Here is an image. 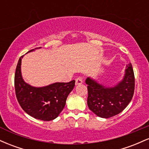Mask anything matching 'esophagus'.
I'll use <instances>...</instances> for the list:
<instances>
[{"instance_id":"esophagus-1","label":"esophagus","mask_w":149,"mask_h":149,"mask_svg":"<svg viewBox=\"0 0 149 149\" xmlns=\"http://www.w3.org/2000/svg\"><path fill=\"white\" fill-rule=\"evenodd\" d=\"M83 83V80H82V78L80 77H78V78L76 79V85H80Z\"/></svg>"}]
</instances>
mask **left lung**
<instances>
[{
    "mask_svg": "<svg viewBox=\"0 0 149 149\" xmlns=\"http://www.w3.org/2000/svg\"><path fill=\"white\" fill-rule=\"evenodd\" d=\"M88 106L97 116L109 118L118 115L125 109L134 92V74L132 66H126L123 79L113 88H107L88 78Z\"/></svg>",
    "mask_w": 149,
    "mask_h": 149,
    "instance_id": "1",
    "label": "left lung"
}]
</instances>
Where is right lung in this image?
Listing matches in <instances>:
<instances>
[{
	"mask_svg": "<svg viewBox=\"0 0 149 149\" xmlns=\"http://www.w3.org/2000/svg\"><path fill=\"white\" fill-rule=\"evenodd\" d=\"M33 50L31 49L29 52ZM22 57L23 56L19 59L15 74V94L19 104L26 113L34 118L44 121L54 120L64 108L66 98L75 86V80L55 83L42 88L31 86L22 79Z\"/></svg>",
	"mask_w": 149,
	"mask_h": 149,
	"instance_id": "1",
	"label": "right lung"
}]
</instances>
